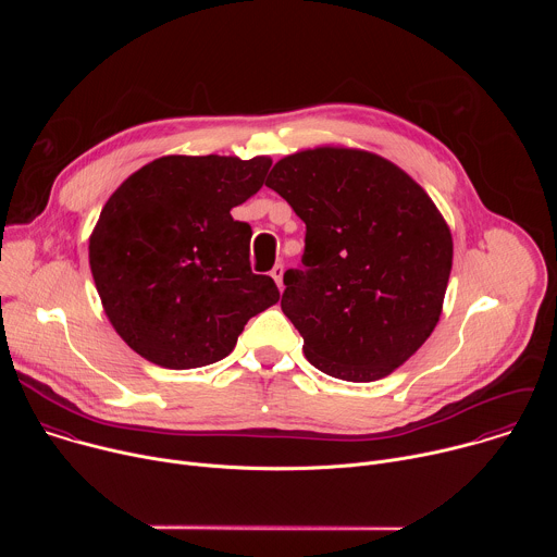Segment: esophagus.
I'll list each match as a JSON object with an SVG mask.
<instances>
[{"label": "esophagus", "mask_w": 557, "mask_h": 557, "mask_svg": "<svg viewBox=\"0 0 557 557\" xmlns=\"http://www.w3.org/2000/svg\"><path fill=\"white\" fill-rule=\"evenodd\" d=\"M282 275H284V267L282 264H275L273 269H271V277L275 280V284L282 288L284 284H282Z\"/></svg>", "instance_id": "1"}]
</instances>
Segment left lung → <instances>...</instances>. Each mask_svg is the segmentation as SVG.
<instances>
[{
	"instance_id": "8db88e82",
	"label": "left lung",
	"mask_w": 557,
	"mask_h": 557,
	"mask_svg": "<svg viewBox=\"0 0 557 557\" xmlns=\"http://www.w3.org/2000/svg\"><path fill=\"white\" fill-rule=\"evenodd\" d=\"M267 187L306 224L282 310L306 359L346 381H374L432 335L451 271V233L430 196L385 158L317 147L282 158Z\"/></svg>"
}]
</instances>
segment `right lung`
<instances>
[{"mask_svg":"<svg viewBox=\"0 0 557 557\" xmlns=\"http://www.w3.org/2000/svg\"><path fill=\"white\" fill-rule=\"evenodd\" d=\"M269 168L267 156H163L106 202L90 237L92 277L114 331L147 361L215 363L277 304L273 277L251 271V226L231 215Z\"/></svg>","mask_w":557,"mask_h":557,"instance_id":"add662e5","label":"right lung"}]
</instances>
